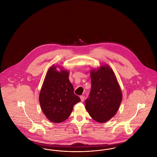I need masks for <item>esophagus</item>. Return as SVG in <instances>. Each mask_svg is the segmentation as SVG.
Returning <instances> with one entry per match:
<instances>
[{
    "mask_svg": "<svg viewBox=\"0 0 157 157\" xmlns=\"http://www.w3.org/2000/svg\"><path fill=\"white\" fill-rule=\"evenodd\" d=\"M80 98H81V101H84V96H83V95L80 96Z\"/></svg>",
    "mask_w": 157,
    "mask_h": 157,
    "instance_id": "obj_1",
    "label": "esophagus"
}]
</instances>
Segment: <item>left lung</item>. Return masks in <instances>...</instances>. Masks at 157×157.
Returning <instances> with one entry per match:
<instances>
[{
	"mask_svg": "<svg viewBox=\"0 0 157 157\" xmlns=\"http://www.w3.org/2000/svg\"><path fill=\"white\" fill-rule=\"evenodd\" d=\"M91 90L85 101L90 117L105 123L116 114L122 101V94L113 70L108 65L90 71Z\"/></svg>",
	"mask_w": 157,
	"mask_h": 157,
	"instance_id": "1",
	"label": "left lung"
}]
</instances>
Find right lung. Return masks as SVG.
Returning <instances> with one entry per match:
<instances>
[{"instance_id": "obj_1", "label": "right lung", "mask_w": 157, "mask_h": 157, "mask_svg": "<svg viewBox=\"0 0 157 157\" xmlns=\"http://www.w3.org/2000/svg\"><path fill=\"white\" fill-rule=\"evenodd\" d=\"M69 80V72L52 65L48 69L39 95L41 110L47 118L53 123L67 119L74 106L81 101L74 93Z\"/></svg>"}]
</instances>
